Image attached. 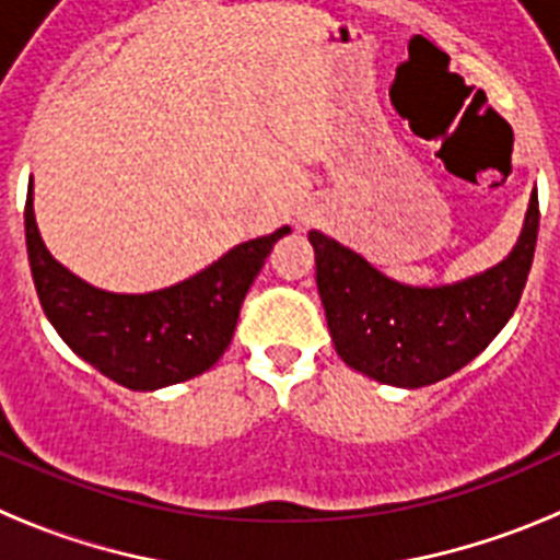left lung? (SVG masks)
<instances>
[{"mask_svg": "<svg viewBox=\"0 0 560 560\" xmlns=\"http://www.w3.org/2000/svg\"><path fill=\"white\" fill-rule=\"evenodd\" d=\"M538 237L533 190L522 235L502 264L448 285L398 283L334 237L311 230L316 289L339 359L393 387H429L477 359L522 300Z\"/></svg>", "mask_w": 560, "mask_h": 560, "instance_id": "obj_1", "label": "left lung"}]
</instances>
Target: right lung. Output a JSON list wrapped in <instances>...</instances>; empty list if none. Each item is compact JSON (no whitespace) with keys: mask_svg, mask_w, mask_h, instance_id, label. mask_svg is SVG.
Returning <instances> with one entry per match:
<instances>
[{"mask_svg":"<svg viewBox=\"0 0 560 560\" xmlns=\"http://www.w3.org/2000/svg\"><path fill=\"white\" fill-rule=\"evenodd\" d=\"M289 226L219 257L171 289L114 294L89 285L49 255L33 215V179L24 205V237L38 300L72 353L128 389H160L201 375L230 348L237 314L271 246Z\"/></svg>","mask_w":560,"mask_h":560,"instance_id":"right-lung-1","label":"right lung"}]
</instances>
